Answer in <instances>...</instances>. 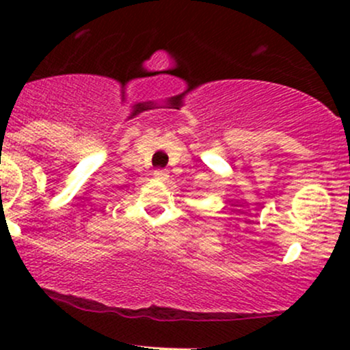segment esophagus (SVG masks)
I'll return each instance as SVG.
<instances>
[{
  "label": "esophagus",
  "instance_id": "esophagus-1",
  "mask_svg": "<svg viewBox=\"0 0 350 350\" xmlns=\"http://www.w3.org/2000/svg\"><path fill=\"white\" fill-rule=\"evenodd\" d=\"M152 176H154L156 180H166L167 178H170V174H167L166 170H156L154 172H152Z\"/></svg>",
  "mask_w": 350,
  "mask_h": 350
}]
</instances>
